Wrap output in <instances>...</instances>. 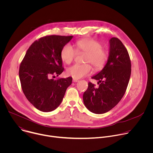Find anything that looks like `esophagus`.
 I'll use <instances>...</instances> for the list:
<instances>
[{"mask_svg": "<svg viewBox=\"0 0 153 153\" xmlns=\"http://www.w3.org/2000/svg\"><path fill=\"white\" fill-rule=\"evenodd\" d=\"M73 82H79V80L76 79H73Z\"/></svg>", "mask_w": 153, "mask_h": 153, "instance_id": "obj_1", "label": "esophagus"}]
</instances>
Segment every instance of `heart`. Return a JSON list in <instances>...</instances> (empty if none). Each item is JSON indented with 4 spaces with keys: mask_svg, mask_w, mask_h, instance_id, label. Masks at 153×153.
<instances>
[{
    "mask_svg": "<svg viewBox=\"0 0 153 153\" xmlns=\"http://www.w3.org/2000/svg\"><path fill=\"white\" fill-rule=\"evenodd\" d=\"M75 45L77 51L86 54V62L91 63L96 69H100L103 67L108 54L106 51L102 48V44L99 42L93 39H84L76 42ZM76 53L73 47L68 43L62 49L60 57L63 62L70 64L74 60ZM91 70L92 68L90 64H75L67 70V74L74 79H79L89 75Z\"/></svg>",
    "mask_w": 153,
    "mask_h": 153,
    "instance_id": "b5f03b06",
    "label": "heart"
}]
</instances>
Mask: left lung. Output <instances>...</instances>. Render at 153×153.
I'll return each instance as SVG.
<instances>
[{
	"label": "left lung",
	"mask_w": 153,
	"mask_h": 153,
	"mask_svg": "<svg viewBox=\"0 0 153 153\" xmlns=\"http://www.w3.org/2000/svg\"><path fill=\"white\" fill-rule=\"evenodd\" d=\"M109 53L103 69L92 79L99 80L96 88L88 83L83 100L89 111L95 114L105 113L113 108L123 97L129 80L131 65L127 50L116 37L109 40Z\"/></svg>",
	"instance_id": "left-lung-1"
}]
</instances>
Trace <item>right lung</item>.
Segmentation results:
<instances>
[{"mask_svg":"<svg viewBox=\"0 0 153 153\" xmlns=\"http://www.w3.org/2000/svg\"><path fill=\"white\" fill-rule=\"evenodd\" d=\"M73 36H48L35 41L27 50L19 68L22 91L28 101L43 112L52 111L60 105L72 77L49 79L63 71L60 53Z\"/></svg>","mask_w":153,"mask_h":153,"instance_id":"1","label":"right lung"}]
</instances>
